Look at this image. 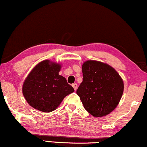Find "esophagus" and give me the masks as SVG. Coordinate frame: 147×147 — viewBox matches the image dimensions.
Wrapping results in <instances>:
<instances>
[{
    "instance_id": "34e87169",
    "label": "esophagus",
    "mask_w": 147,
    "mask_h": 147,
    "mask_svg": "<svg viewBox=\"0 0 147 147\" xmlns=\"http://www.w3.org/2000/svg\"><path fill=\"white\" fill-rule=\"evenodd\" d=\"M72 86L73 87L74 90H75V91L77 90V83H73V84L72 85Z\"/></svg>"
}]
</instances>
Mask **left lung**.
<instances>
[{
	"instance_id": "1",
	"label": "left lung",
	"mask_w": 147,
	"mask_h": 147,
	"mask_svg": "<svg viewBox=\"0 0 147 147\" xmlns=\"http://www.w3.org/2000/svg\"><path fill=\"white\" fill-rule=\"evenodd\" d=\"M83 81L77 90L85 109L95 117H104L117 107L124 85L110 65L87 60L82 65Z\"/></svg>"
}]
</instances>
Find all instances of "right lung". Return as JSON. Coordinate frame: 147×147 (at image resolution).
I'll use <instances>...</instances> for the list:
<instances>
[{
    "instance_id": "obj_1",
    "label": "right lung",
    "mask_w": 147,
    "mask_h": 147,
    "mask_svg": "<svg viewBox=\"0 0 147 147\" xmlns=\"http://www.w3.org/2000/svg\"><path fill=\"white\" fill-rule=\"evenodd\" d=\"M60 69L61 64L45 60L31 70L22 87L24 98L31 107L42 112H51L66 96L75 92L59 75Z\"/></svg>"
}]
</instances>
